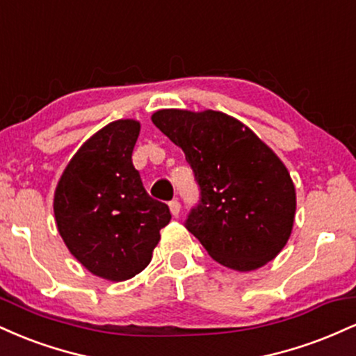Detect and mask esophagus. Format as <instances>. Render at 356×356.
Returning <instances> with one entry per match:
<instances>
[{"instance_id":"esophagus-1","label":"esophagus","mask_w":356,"mask_h":356,"mask_svg":"<svg viewBox=\"0 0 356 356\" xmlns=\"http://www.w3.org/2000/svg\"><path fill=\"white\" fill-rule=\"evenodd\" d=\"M169 207H170V212H172L174 218H177L179 214H181V202L177 201V199H174V201L169 202Z\"/></svg>"}]
</instances>
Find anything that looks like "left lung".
Instances as JSON below:
<instances>
[{
  "mask_svg": "<svg viewBox=\"0 0 356 356\" xmlns=\"http://www.w3.org/2000/svg\"><path fill=\"white\" fill-rule=\"evenodd\" d=\"M154 125L186 154L199 202L186 219L212 259L252 271L275 259L295 222L296 194L283 162L222 112L159 110Z\"/></svg>",
  "mask_w": 356,
  "mask_h": 356,
  "instance_id": "obj_1",
  "label": "left lung"
}]
</instances>
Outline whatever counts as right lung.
<instances>
[{
  "instance_id": "add662e5",
  "label": "right lung",
  "mask_w": 356,
  "mask_h": 356,
  "mask_svg": "<svg viewBox=\"0 0 356 356\" xmlns=\"http://www.w3.org/2000/svg\"><path fill=\"white\" fill-rule=\"evenodd\" d=\"M140 124L117 120L73 155L55 191L56 226L67 248L95 276L134 277L152 259L169 206L147 194L132 164Z\"/></svg>"
}]
</instances>
